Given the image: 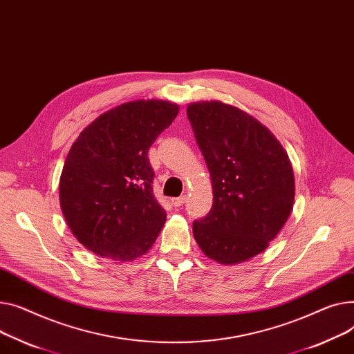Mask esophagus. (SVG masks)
Returning <instances> with one entry per match:
<instances>
[{
    "label": "esophagus",
    "instance_id": "34e87169",
    "mask_svg": "<svg viewBox=\"0 0 354 354\" xmlns=\"http://www.w3.org/2000/svg\"><path fill=\"white\" fill-rule=\"evenodd\" d=\"M185 201H187V197H185V196H180V197L171 198V204H173L174 207H181Z\"/></svg>",
    "mask_w": 354,
    "mask_h": 354
}]
</instances>
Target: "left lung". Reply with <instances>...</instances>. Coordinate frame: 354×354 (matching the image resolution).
<instances>
[{
  "mask_svg": "<svg viewBox=\"0 0 354 354\" xmlns=\"http://www.w3.org/2000/svg\"><path fill=\"white\" fill-rule=\"evenodd\" d=\"M213 184V207L194 220L203 253L236 264L264 252L295 203L292 162L279 140L250 114L220 101L187 107Z\"/></svg>",
  "mask_w": 354,
  "mask_h": 354,
  "instance_id": "8db88e82",
  "label": "left lung"
}]
</instances>
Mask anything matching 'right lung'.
I'll use <instances>...</instances> for the list:
<instances>
[{
  "label": "right lung",
  "mask_w": 354,
  "mask_h": 354,
  "mask_svg": "<svg viewBox=\"0 0 354 354\" xmlns=\"http://www.w3.org/2000/svg\"><path fill=\"white\" fill-rule=\"evenodd\" d=\"M178 106L138 100L101 114L71 145L59 204L75 239L97 256L131 261L147 253L165 223L153 194L149 150Z\"/></svg>",
  "instance_id": "add662e5"
}]
</instances>
